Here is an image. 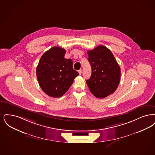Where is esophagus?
Here are the masks:
<instances>
[{"label":"esophagus","instance_id":"1","mask_svg":"<svg viewBox=\"0 0 155 155\" xmlns=\"http://www.w3.org/2000/svg\"><path fill=\"white\" fill-rule=\"evenodd\" d=\"M78 72H79V74H81V73H82V70L81 69H80V70H79L78 71Z\"/></svg>","mask_w":155,"mask_h":155}]
</instances>
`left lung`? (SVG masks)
I'll return each instance as SVG.
<instances>
[{
    "label": "left lung",
    "instance_id": "left-lung-1",
    "mask_svg": "<svg viewBox=\"0 0 155 155\" xmlns=\"http://www.w3.org/2000/svg\"><path fill=\"white\" fill-rule=\"evenodd\" d=\"M87 54L92 72L86 83L95 97L105 98L113 94L119 86L120 67L110 50L104 46L88 51Z\"/></svg>",
    "mask_w": 155,
    "mask_h": 155
}]
</instances>
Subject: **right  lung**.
Returning <instances> with one entry per match:
<instances>
[{"label": "right lung", "mask_w": 155, "mask_h": 155, "mask_svg": "<svg viewBox=\"0 0 155 155\" xmlns=\"http://www.w3.org/2000/svg\"><path fill=\"white\" fill-rule=\"evenodd\" d=\"M65 53L64 48L52 47L42 55L36 68L39 86L50 97L62 96L79 75L73 68L72 60L64 57Z\"/></svg>", "instance_id": "right-lung-1"}]
</instances>
